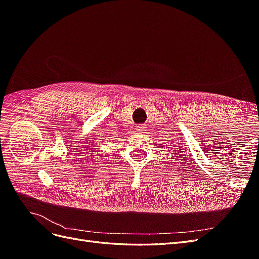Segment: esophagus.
Returning <instances> with one entry per match:
<instances>
[{"mask_svg": "<svg viewBox=\"0 0 259 259\" xmlns=\"http://www.w3.org/2000/svg\"><path fill=\"white\" fill-rule=\"evenodd\" d=\"M145 128H146L145 125H138V126L136 127V131H138L139 133H142V132L145 131Z\"/></svg>", "mask_w": 259, "mask_h": 259, "instance_id": "1", "label": "esophagus"}]
</instances>
